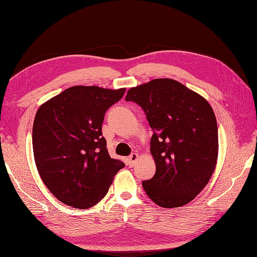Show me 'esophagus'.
Wrapping results in <instances>:
<instances>
[{"instance_id": "34e87169", "label": "esophagus", "mask_w": 257, "mask_h": 257, "mask_svg": "<svg viewBox=\"0 0 257 257\" xmlns=\"http://www.w3.org/2000/svg\"><path fill=\"white\" fill-rule=\"evenodd\" d=\"M137 159H138V154L137 153H132L130 157H128V159H127V163H128V165L130 166H134V164H135V162L137 161Z\"/></svg>"}]
</instances>
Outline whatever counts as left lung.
<instances>
[{
    "label": "left lung",
    "instance_id": "obj_1",
    "mask_svg": "<svg viewBox=\"0 0 257 257\" xmlns=\"http://www.w3.org/2000/svg\"><path fill=\"white\" fill-rule=\"evenodd\" d=\"M125 99L143 108L153 131L150 151L157 172L143 181L147 195L164 208L190 203L216 165L219 141L211 106L198 93L168 78L132 88Z\"/></svg>",
    "mask_w": 257,
    "mask_h": 257
}]
</instances>
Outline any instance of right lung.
<instances>
[{"instance_id":"obj_1","label":"right lung","mask_w":257,"mask_h":257,"mask_svg":"<svg viewBox=\"0 0 257 257\" xmlns=\"http://www.w3.org/2000/svg\"><path fill=\"white\" fill-rule=\"evenodd\" d=\"M125 89L75 85L44 103L33 123V152L43 182L61 203L88 209L102 200L124 163L102 134L108 108Z\"/></svg>"}]
</instances>
